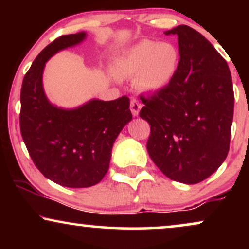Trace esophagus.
Listing matches in <instances>:
<instances>
[{
  "label": "esophagus",
  "instance_id": "obj_1",
  "mask_svg": "<svg viewBox=\"0 0 249 249\" xmlns=\"http://www.w3.org/2000/svg\"><path fill=\"white\" fill-rule=\"evenodd\" d=\"M130 108H131V112H132V115L134 117H137L139 115V111H141V108H142L141 102L137 101V99H132V101H131V104H130Z\"/></svg>",
  "mask_w": 249,
  "mask_h": 249
}]
</instances>
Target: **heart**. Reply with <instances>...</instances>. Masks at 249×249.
<instances>
[{
  "label": "heart",
  "mask_w": 249,
  "mask_h": 249,
  "mask_svg": "<svg viewBox=\"0 0 249 249\" xmlns=\"http://www.w3.org/2000/svg\"><path fill=\"white\" fill-rule=\"evenodd\" d=\"M180 51L172 42L142 39L116 57L112 72L117 78L137 77V85L145 92L167 88L178 72Z\"/></svg>",
  "instance_id": "b5f03b06"
}]
</instances>
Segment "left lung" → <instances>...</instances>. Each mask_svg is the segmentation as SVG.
Returning <instances> with one entry per match:
<instances>
[{
    "label": "left lung",
    "mask_w": 249,
    "mask_h": 249,
    "mask_svg": "<svg viewBox=\"0 0 249 249\" xmlns=\"http://www.w3.org/2000/svg\"><path fill=\"white\" fill-rule=\"evenodd\" d=\"M178 36L180 64L167 88L141 97L148 122L147 152L167 178L198 184L218 170L230 150L234 92L230 68L215 48L188 25Z\"/></svg>",
    "instance_id": "left-lung-1"
}]
</instances>
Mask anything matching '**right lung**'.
<instances>
[{"mask_svg":"<svg viewBox=\"0 0 249 249\" xmlns=\"http://www.w3.org/2000/svg\"><path fill=\"white\" fill-rule=\"evenodd\" d=\"M87 38L81 31L56 38L43 49L24 76L19 126L36 167L45 178L65 187L98 184L110 165L113 142L131 122L130 99H90L73 108L50 103L43 88L45 63L58 51Z\"/></svg>","mask_w":249,"mask_h":249,"instance_id":"add662e5","label":"right lung"}]
</instances>
